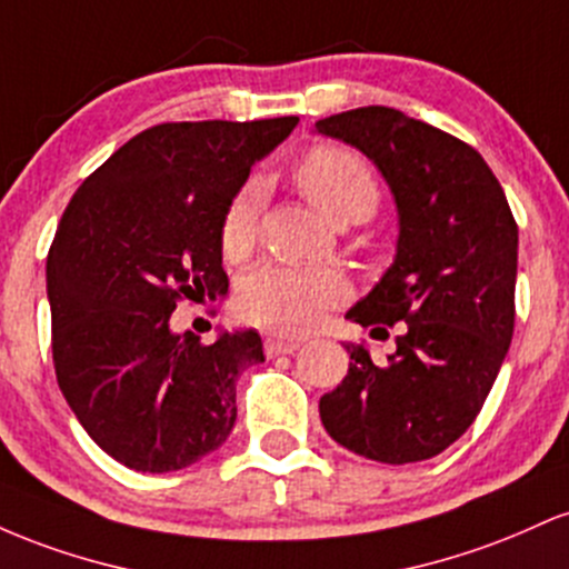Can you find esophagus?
<instances>
[{"label":"esophagus","mask_w":569,"mask_h":569,"mask_svg":"<svg viewBox=\"0 0 569 569\" xmlns=\"http://www.w3.org/2000/svg\"><path fill=\"white\" fill-rule=\"evenodd\" d=\"M299 339H286V337H267L264 339V352L267 358H278V356H291L293 350H299Z\"/></svg>","instance_id":"1"}]
</instances>
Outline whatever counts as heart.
<instances>
[{
    "label": "heart",
    "mask_w": 569,
    "mask_h": 569,
    "mask_svg": "<svg viewBox=\"0 0 569 569\" xmlns=\"http://www.w3.org/2000/svg\"><path fill=\"white\" fill-rule=\"evenodd\" d=\"M293 181L331 221H363L380 200L375 176L356 152L342 147H316L293 168ZM257 187L240 189L227 206L219 227V246L227 259H243L257 238ZM348 280L335 267L264 262L253 267L240 286V312L251 323L276 331H307L326 310L345 302Z\"/></svg>",
    "instance_id": "b5f03b06"
}]
</instances>
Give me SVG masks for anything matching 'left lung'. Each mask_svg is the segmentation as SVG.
I'll return each mask as SVG.
<instances>
[{
  "label": "left lung",
  "instance_id": "8db88e82",
  "mask_svg": "<svg viewBox=\"0 0 569 569\" xmlns=\"http://www.w3.org/2000/svg\"><path fill=\"white\" fill-rule=\"evenodd\" d=\"M316 130L361 149L393 192L396 259L348 316L371 335L401 331L382 367L345 345L350 367L321 398L323 428L369 460H428L471 428L511 345L519 227L485 158L428 122L361 107Z\"/></svg>",
  "mask_w": 569,
  "mask_h": 569
}]
</instances>
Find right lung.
<instances>
[{"label": "right lung", "instance_id": "1", "mask_svg": "<svg viewBox=\"0 0 569 569\" xmlns=\"http://www.w3.org/2000/svg\"><path fill=\"white\" fill-rule=\"evenodd\" d=\"M297 122L147 128L63 211L48 253L58 388L90 439L133 471H181L230 436L234 385L264 361L262 337L221 331L202 345L171 331V312L227 291L221 217Z\"/></svg>", "mask_w": 569, "mask_h": 569}]
</instances>
